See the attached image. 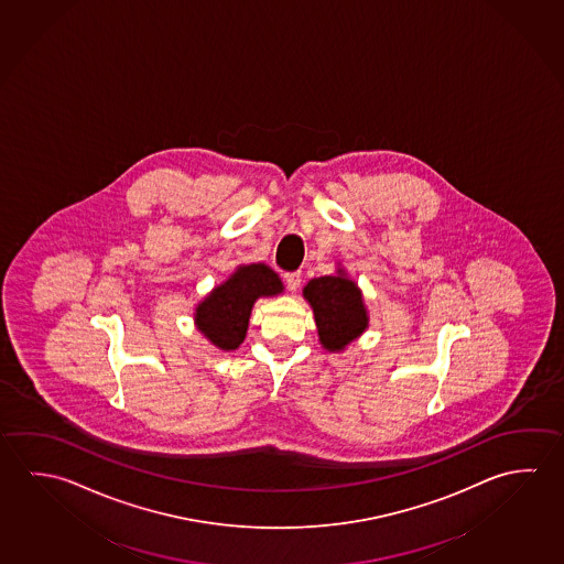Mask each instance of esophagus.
<instances>
[{
    "instance_id": "obj_1",
    "label": "esophagus",
    "mask_w": 564,
    "mask_h": 564,
    "mask_svg": "<svg viewBox=\"0 0 564 564\" xmlns=\"http://www.w3.org/2000/svg\"><path fill=\"white\" fill-rule=\"evenodd\" d=\"M301 281H303L301 271H293V273H286L285 275L286 286H289V291H293V293H295L299 285H301Z\"/></svg>"
}]
</instances>
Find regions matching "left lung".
<instances>
[{
	"mask_svg": "<svg viewBox=\"0 0 564 564\" xmlns=\"http://www.w3.org/2000/svg\"><path fill=\"white\" fill-rule=\"evenodd\" d=\"M303 296L313 306L318 340L328 352L345 350L346 345L365 333L368 313L362 293L345 269H338L336 275L311 279Z\"/></svg>",
	"mask_w": 564,
	"mask_h": 564,
	"instance_id": "obj_1",
	"label": "left lung"
}]
</instances>
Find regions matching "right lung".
Returning <instances> with one entry per match:
<instances>
[{
  "mask_svg": "<svg viewBox=\"0 0 564 564\" xmlns=\"http://www.w3.org/2000/svg\"><path fill=\"white\" fill-rule=\"evenodd\" d=\"M283 293V283L265 263L239 265L216 286L194 313L199 333L219 350H236L248 333L249 316L259 296Z\"/></svg>",
  "mask_w": 564,
  "mask_h": 564,
  "instance_id": "add662e5",
  "label": "right lung"
}]
</instances>
